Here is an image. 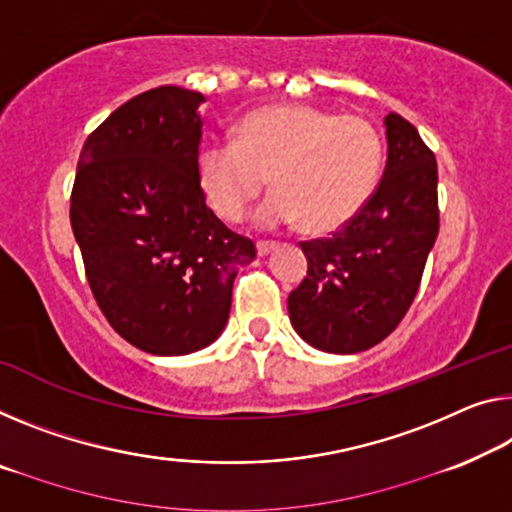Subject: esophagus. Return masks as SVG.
Segmentation results:
<instances>
[{
	"mask_svg": "<svg viewBox=\"0 0 512 512\" xmlns=\"http://www.w3.org/2000/svg\"><path fill=\"white\" fill-rule=\"evenodd\" d=\"M274 249H277V245H274V242H258V245H256L258 256H267V254H272Z\"/></svg>",
	"mask_w": 512,
	"mask_h": 512,
	"instance_id": "esophagus-1",
	"label": "esophagus"
}]
</instances>
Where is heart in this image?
Wrapping results in <instances>:
<instances>
[{"label":"heart","mask_w":512,"mask_h":512,"mask_svg":"<svg viewBox=\"0 0 512 512\" xmlns=\"http://www.w3.org/2000/svg\"><path fill=\"white\" fill-rule=\"evenodd\" d=\"M384 146L361 116L313 105H265L235 125V141H206L196 178L224 222L247 215L270 178L274 190L256 212L261 229L304 222L334 233L352 222L380 183Z\"/></svg>","instance_id":"obj_1"}]
</instances>
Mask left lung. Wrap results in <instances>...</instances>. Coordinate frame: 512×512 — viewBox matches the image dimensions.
Here are the masks:
<instances>
[{"mask_svg":"<svg viewBox=\"0 0 512 512\" xmlns=\"http://www.w3.org/2000/svg\"><path fill=\"white\" fill-rule=\"evenodd\" d=\"M387 167L371 201L332 238L302 242L309 263L288 295L306 343L355 355L384 341L414 302L439 231L437 162L414 125L384 116Z\"/></svg>","mask_w":512,"mask_h":512,"instance_id":"left-lung-1","label":"left lung"}]
</instances>
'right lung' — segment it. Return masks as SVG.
<instances>
[{
    "label": "right lung",
    "mask_w": 512,
    "mask_h": 512,
    "mask_svg": "<svg viewBox=\"0 0 512 512\" xmlns=\"http://www.w3.org/2000/svg\"><path fill=\"white\" fill-rule=\"evenodd\" d=\"M206 98L157 86L102 121L77 162L70 226L116 332L148 355L206 348L224 332L233 281L256 258L206 206L196 178Z\"/></svg>",
    "instance_id": "obj_1"
}]
</instances>
